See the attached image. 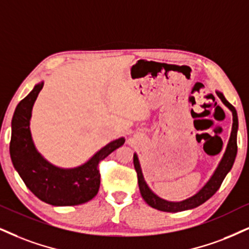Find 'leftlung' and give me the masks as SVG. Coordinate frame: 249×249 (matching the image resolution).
<instances>
[{"label":"left lung","instance_id":"8db88e82","mask_svg":"<svg viewBox=\"0 0 249 249\" xmlns=\"http://www.w3.org/2000/svg\"><path fill=\"white\" fill-rule=\"evenodd\" d=\"M217 96L219 97V99L223 101V104L226 107H229V109L232 112L233 115V124H232V131L231 136H230L228 146H226L225 153H224L222 160H220L219 165L217 166L216 171L213 174V177L210 178V180L205 183L203 188L199 190L198 193H196L195 195H193L192 197L183 199L181 202H170L166 199H162L155 194L151 189L149 188V186L146 185L145 180H144L142 170H141V165L139 161V157H137L136 153H134V166L137 173V180H139V187L140 192L144 201L148 203L150 207L155 208V209L165 211V213H180V211H185L189 209H194V208L198 207V205L203 204L204 202H207L211 196H213L217 190L219 189L220 185H222L223 180L225 179L226 174L229 173L233 166V162L235 160V156H237V131H238V115L237 110L233 107L228 100L225 99V97L223 96V93L216 91Z\"/></svg>","mask_w":249,"mask_h":249}]
</instances>
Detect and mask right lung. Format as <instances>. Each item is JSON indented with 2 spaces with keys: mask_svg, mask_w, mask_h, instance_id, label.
<instances>
[{
  "mask_svg": "<svg viewBox=\"0 0 249 249\" xmlns=\"http://www.w3.org/2000/svg\"><path fill=\"white\" fill-rule=\"evenodd\" d=\"M42 87L44 82L36 84L15 109L10 141L12 164L27 188L41 201L56 207L83 204L93 198L99 190V162L124 145L125 140L121 137L108 143L78 167L54 166L36 151L30 130L33 104Z\"/></svg>",
  "mask_w": 249,
  "mask_h": 249,
  "instance_id": "add662e5",
  "label": "right lung"
}]
</instances>
